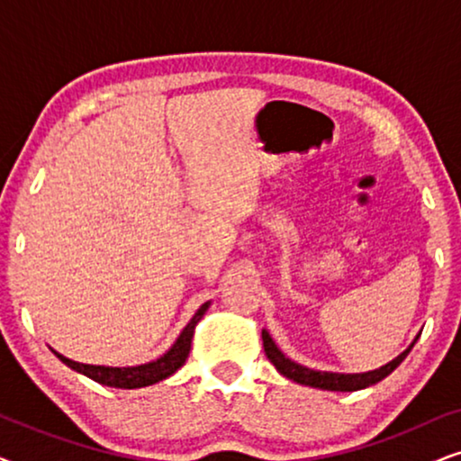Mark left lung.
Instances as JSON below:
<instances>
[{
  "mask_svg": "<svg viewBox=\"0 0 461 461\" xmlns=\"http://www.w3.org/2000/svg\"><path fill=\"white\" fill-rule=\"evenodd\" d=\"M262 339H264V352H267L268 361L275 365L281 375H285L289 380L298 384H304V386H312L321 390H336V393H352V390H361V388L371 386V384L382 382L384 377L390 375L396 367H399L402 358H405L409 355V350L413 348L411 344L405 352H401V355L393 358L388 365H384V367L375 371H367V374H327V371H314L289 361V358L276 348V344L273 342V338L268 336L267 330L262 331Z\"/></svg>",
  "mask_w": 461,
  "mask_h": 461,
  "instance_id": "left-lung-1",
  "label": "left lung"
}]
</instances>
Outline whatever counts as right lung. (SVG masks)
<instances>
[{
  "label": "right lung",
  "mask_w": 461,
  "mask_h": 461,
  "mask_svg": "<svg viewBox=\"0 0 461 461\" xmlns=\"http://www.w3.org/2000/svg\"><path fill=\"white\" fill-rule=\"evenodd\" d=\"M205 311H207V304H203L197 312H194V317L191 319V323H188L185 330H182L180 338L176 339V344L166 352V355L159 357L153 363L138 365V367H100V365L75 363V361H71V358L59 355V352H56V350H54V355L59 357L60 361L67 365V367L79 371V374L87 375L94 382L103 384V386L125 388V390L150 386V384H157V382L166 380V377H169V375L174 374V371H178L182 365H185L186 357H188V350H191L194 325L199 323L201 317H203V314H205Z\"/></svg>",
  "instance_id": "right-lung-1"
}]
</instances>
